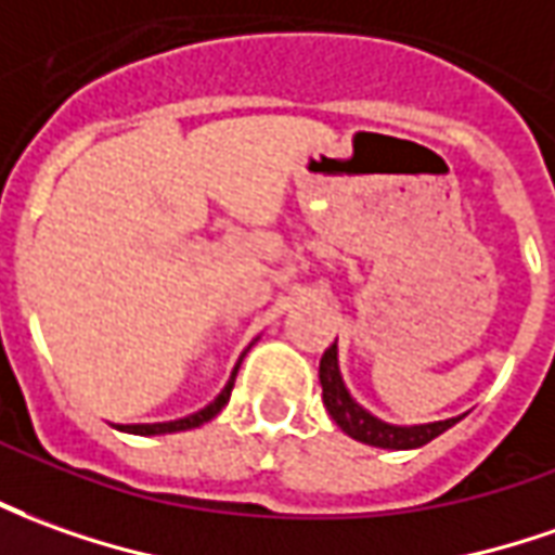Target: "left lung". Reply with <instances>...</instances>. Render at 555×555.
<instances>
[{
	"instance_id": "1",
	"label": "left lung",
	"mask_w": 555,
	"mask_h": 555,
	"mask_svg": "<svg viewBox=\"0 0 555 555\" xmlns=\"http://www.w3.org/2000/svg\"><path fill=\"white\" fill-rule=\"evenodd\" d=\"M320 387H323V404L328 416L338 423L344 435H350L353 441H362L369 447H384V450H414V447L429 444L431 438H438L441 431L456 426L462 416L438 420V423H420V426H392L387 420L374 416L365 411L344 384L341 369H338V341L328 347L320 359Z\"/></svg>"
}]
</instances>
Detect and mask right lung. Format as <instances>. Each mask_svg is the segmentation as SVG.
Instances as JSON below:
<instances>
[{
    "instance_id": "right-lung-1",
    "label": "right lung",
    "mask_w": 555,
    "mask_h": 555,
    "mask_svg": "<svg viewBox=\"0 0 555 555\" xmlns=\"http://www.w3.org/2000/svg\"><path fill=\"white\" fill-rule=\"evenodd\" d=\"M235 374H238V369L232 372V377L227 380V387L220 389V396H217L211 404H205L202 411H196V414L181 416V420H168V423H132V426H117V429L129 431V435H168V431L196 429V426L208 423L211 416H217L223 411V404H227L229 396H232V387H235Z\"/></svg>"
}]
</instances>
